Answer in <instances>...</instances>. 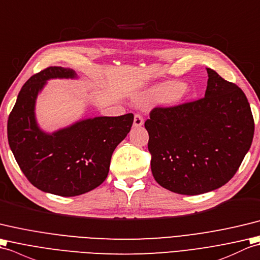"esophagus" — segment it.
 Returning a JSON list of instances; mask_svg holds the SVG:
<instances>
[{"label": "esophagus", "instance_id": "1", "mask_svg": "<svg viewBox=\"0 0 260 260\" xmlns=\"http://www.w3.org/2000/svg\"><path fill=\"white\" fill-rule=\"evenodd\" d=\"M143 124V118L140 113H136L135 114V119H134V125L135 126H141Z\"/></svg>", "mask_w": 260, "mask_h": 260}]
</instances>
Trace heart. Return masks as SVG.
<instances>
[{
	"label": "heart",
	"mask_w": 260,
	"mask_h": 260,
	"mask_svg": "<svg viewBox=\"0 0 260 260\" xmlns=\"http://www.w3.org/2000/svg\"><path fill=\"white\" fill-rule=\"evenodd\" d=\"M186 85L182 82H166L155 86L150 91L147 96L149 101H166L177 102L181 99L184 93Z\"/></svg>",
	"instance_id": "1"
}]
</instances>
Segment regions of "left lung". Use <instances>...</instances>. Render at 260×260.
I'll return each mask as SVG.
<instances>
[{"label": "left lung", "mask_w": 260, "mask_h": 260, "mask_svg": "<svg viewBox=\"0 0 260 260\" xmlns=\"http://www.w3.org/2000/svg\"><path fill=\"white\" fill-rule=\"evenodd\" d=\"M205 96L172 107H155L145 122L151 171L161 187L200 194L226 184L249 150L255 122L237 84L207 69Z\"/></svg>", "instance_id": "1"}]
</instances>
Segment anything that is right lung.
I'll list each match as a JSON object with an SVG mask.
<instances>
[{
	"label": "right lung",
	"instance_id": "1",
	"mask_svg": "<svg viewBox=\"0 0 260 260\" xmlns=\"http://www.w3.org/2000/svg\"><path fill=\"white\" fill-rule=\"evenodd\" d=\"M62 67H49L22 86L8 120V139L20 169L34 187L61 197L91 191L106 180L115 147L134 123V114L79 121L52 135L37 124L34 106L49 79L74 78Z\"/></svg>",
	"mask_w": 260,
	"mask_h": 260
}]
</instances>
